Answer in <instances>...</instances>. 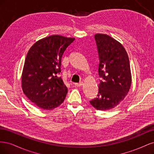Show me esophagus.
Segmentation results:
<instances>
[{
    "label": "esophagus",
    "mask_w": 154,
    "mask_h": 154,
    "mask_svg": "<svg viewBox=\"0 0 154 154\" xmlns=\"http://www.w3.org/2000/svg\"><path fill=\"white\" fill-rule=\"evenodd\" d=\"M83 85V82H80V83H75V85L77 87H80Z\"/></svg>",
    "instance_id": "esophagus-1"
}]
</instances>
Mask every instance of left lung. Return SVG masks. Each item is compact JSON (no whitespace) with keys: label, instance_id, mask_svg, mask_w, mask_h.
<instances>
[{"label":"left lung","instance_id":"1","mask_svg":"<svg viewBox=\"0 0 154 154\" xmlns=\"http://www.w3.org/2000/svg\"><path fill=\"white\" fill-rule=\"evenodd\" d=\"M94 38L101 80L97 97L90 103L97 110H109L118 105L130 90L132 76L129 58L122 44L111 36L96 34Z\"/></svg>","mask_w":154,"mask_h":154}]
</instances>
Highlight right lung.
I'll return each mask as SVG.
<instances>
[{"label":"right lung","instance_id":"add662e5","mask_svg":"<svg viewBox=\"0 0 154 154\" xmlns=\"http://www.w3.org/2000/svg\"><path fill=\"white\" fill-rule=\"evenodd\" d=\"M74 40L49 36L36 42L27 54L22 74V90L41 109L52 110L66 98L68 89L59 74L63 54Z\"/></svg>","mask_w":154,"mask_h":154}]
</instances>
